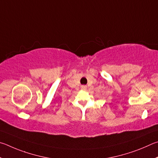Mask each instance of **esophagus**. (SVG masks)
Wrapping results in <instances>:
<instances>
[{
    "mask_svg": "<svg viewBox=\"0 0 158 158\" xmlns=\"http://www.w3.org/2000/svg\"><path fill=\"white\" fill-rule=\"evenodd\" d=\"M87 87L86 86V85H81V87L82 90H86L87 89Z\"/></svg>",
    "mask_w": 158,
    "mask_h": 158,
    "instance_id": "34e87169",
    "label": "esophagus"
}]
</instances>
